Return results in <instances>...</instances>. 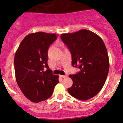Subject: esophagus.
Instances as JSON below:
<instances>
[{
  "mask_svg": "<svg viewBox=\"0 0 123 123\" xmlns=\"http://www.w3.org/2000/svg\"><path fill=\"white\" fill-rule=\"evenodd\" d=\"M60 77H62L63 78H67V76H66V75H60Z\"/></svg>",
  "mask_w": 123,
  "mask_h": 123,
  "instance_id": "1",
  "label": "esophagus"
}]
</instances>
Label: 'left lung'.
I'll list each match as a JSON object with an SVG mask.
<instances>
[{
  "label": "left lung",
  "mask_w": 123,
  "mask_h": 123,
  "mask_svg": "<svg viewBox=\"0 0 123 123\" xmlns=\"http://www.w3.org/2000/svg\"><path fill=\"white\" fill-rule=\"evenodd\" d=\"M71 54L72 65L80 71L69 75V94L81 100L94 97L104 86L109 71V58L103 40L94 32L81 29L60 36Z\"/></svg>",
  "instance_id": "8db88e82"
}]
</instances>
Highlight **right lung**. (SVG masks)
I'll return each mask as SVG.
<instances>
[{
  "instance_id": "obj_1",
  "label": "right lung",
  "mask_w": 123,
  "mask_h": 123,
  "mask_svg": "<svg viewBox=\"0 0 123 123\" xmlns=\"http://www.w3.org/2000/svg\"><path fill=\"white\" fill-rule=\"evenodd\" d=\"M57 37L56 34L44 32L29 34L15 53L16 81L25 97L34 103L49 98L59 82L58 76L52 73L47 64L49 47Z\"/></svg>"
}]
</instances>
